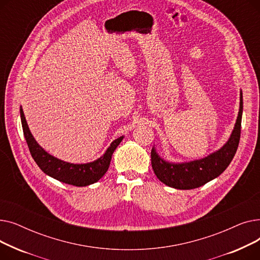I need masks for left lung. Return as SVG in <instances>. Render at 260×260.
<instances>
[{
  "label": "left lung",
  "instance_id": "1",
  "mask_svg": "<svg viewBox=\"0 0 260 260\" xmlns=\"http://www.w3.org/2000/svg\"><path fill=\"white\" fill-rule=\"evenodd\" d=\"M242 91L238 117L228 142L218 151L199 160L183 163H173L162 159L156 148H152V167L157 178L165 184L178 189H192L215 179L229 167L233 160L240 140L242 118Z\"/></svg>",
  "mask_w": 260,
  "mask_h": 260
}]
</instances>
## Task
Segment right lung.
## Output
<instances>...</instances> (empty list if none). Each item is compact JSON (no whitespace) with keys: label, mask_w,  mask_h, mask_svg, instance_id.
Segmentation results:
<instances>
[{"label":"right lung","mask_w":260,"mask_h":260,"mask_svg":"<svg viewBox=\"0 0 260 260\" xmlns=\"http://www.w3.org/2000/svg\"><path fill=\"white\" fill-rule=\"evenodd\" d=\"M20 114L24 137L26 139L27 145H28L29 152L38 167L46 175L52 177V178L71 185L86 186L100 180L109 168L113 153L115 152V149L120 144V142L123 140V136L114 140L106 149L103 156H101L97 160L89 163H83V165H74V163L65 162L58 158H54L53 156L45 152L38 144V142L34 138V136L31 135L22 107L20 108Z\"/></svg>","instance_id":"obj_1"}]
</instances>
